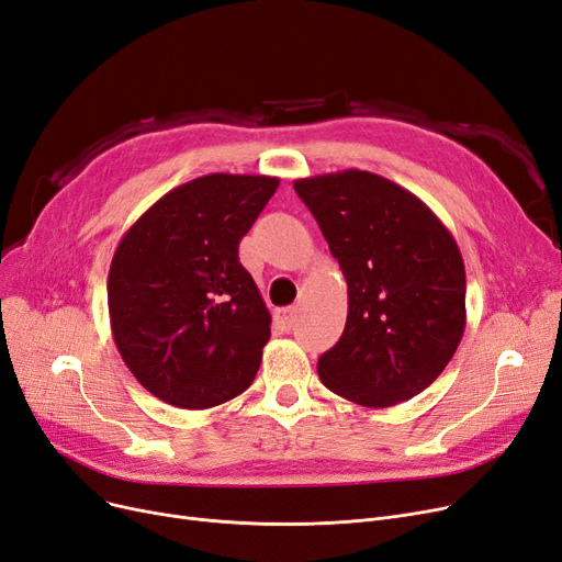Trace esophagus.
Masks as SVG:
<instances>
[{
  "instance_id": "1",
  "label": "esophagus",
  "mask_w": 562,
  "mask_h": 562,
  "mask_svg": "<svg viewBox=\"0 0 562 562\" xmlns=\"http://www.w3.org/2000/svg\"><path fill=\"white\" fill-rule=\"evenodd\" d=\"M276 324L280 330H292L296 324V307H282L276 313Z\"/></svg>"
}]
</instances>
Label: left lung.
Here are the masks:
<instances>
[{
    "mask_svg": "<svg viewBox=\"0 0 562 562\" xmlns=\"http://www.w3.org/2000/svg\"><path fill=\"white\" fill-rule=\"evenodd\" d=\"M294 190L347 280V322L319 357L322 384L363 407L414 398L440 378L463 338L459 245L422 199L378 173L301 178Z\"/></svg>",
    "mask_w": 562,
    "mask_h": 562,
    "instance_id": "1",
    "label": "left lung"
}]
</instances>
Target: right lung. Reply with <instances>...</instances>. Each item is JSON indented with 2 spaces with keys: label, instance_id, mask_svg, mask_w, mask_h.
Listing matches in <instances>:
<instances>
[{
  "label": "right lung",
  "instance_id": "obj_1",
  "mask_svg": "<svg viewBox=\"0 0 562 562\" xmlns=\"http://www.w3.org/2000/svg\"><path fill=\"white\" fill-rule=\"evenodd\" d=\"M280 180L211 173L153 203L122 236L109 270L113 340L159 401L205 409L252 384L270 313L238 261Z\"/></svg>",
  "mask_w": 562,
  "mask_h": 562
}]
</instances>
